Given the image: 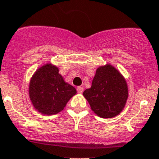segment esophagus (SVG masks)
Instances as JSON below:
<instances>
[{
	"label": "esophagus",
	"instance_id": "34e87169",
	"mask_svg": "<svg viewBox=\"0 0 159 159\" xmlns=\"http://www.w3.org/2000/svg\"><path fill=\"white\" fill-rule=\"evenodd\" d=\"M77 92L79 93V94H82V92H83L84 89L82 86H78V87L77 88Z\"/></svg>",
	"mask_w": 159,
	"mask_h": 159
}]
</instances>
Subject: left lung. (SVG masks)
<instances>
[{"mask_svg":"<svg viewBox=\"0 0 159 159\" xmlns=\"http://www.w3.org/2000/svg\"><path fill=\"white\" fill-rule=\"evenodd\" d=\"M83 95L98 116L112 118L125 108L129 96L127 82L112 65L100 66L96 69L91 87Z\"/></svg>","mask_w":159,"mask_h":159,"instance_id":"obj_1","label":"left lung"}]
</instances>
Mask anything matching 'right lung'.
<instances>
[{
	"label": "right lung",
	"mask_w": 159,
	"mask_h": 159,
	"mask_svg": "<svg viewBox=\"0 0 159 159\" xmlns=\"http://www.w3.org/2000/svg\"><path fill=\"white\" fill-rule=\"evenodd\" d=\"M77 94L73 86L65 82L59 69L52 64L39 68L30 79L29 96L34 107L43 115H55L65 108Z\"/></svg>",
	"instance_id": "right-lung-1"
}]
</instances>
